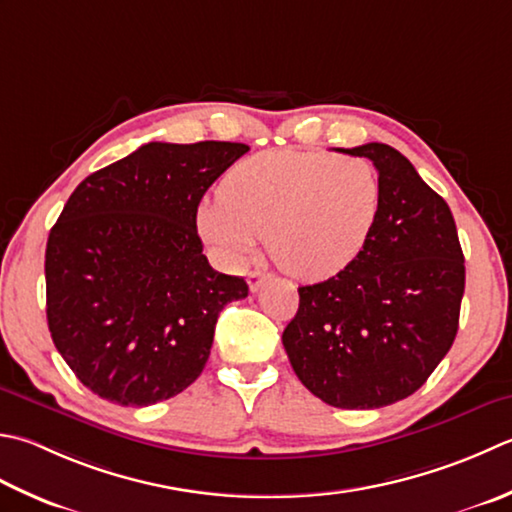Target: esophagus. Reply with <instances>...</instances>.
Wrapping results in <instances>:
<instances>
[{
  "instance_id": "obj_1",
  "label": "esophagus",
  "mask_w": 512,
  "mask_h": 512,
  "mask_svg": "<svg viewBox=\"0 0 512 512\" xmlns=\"http://www.w3.org/2000/svg\"><path fill=\"white\" fill-rule=\"evenodd\" d=\"M266 277H268V275L262 273V270H253V273H248V288H250V293H257L259 286L264 284Z\"/></svg>"
}]
</instances>
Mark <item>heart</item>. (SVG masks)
I'll use <instances>...</instances> for the list:
<instances>
[{"mask_svg":"<svg viewBox=\"0 0 512 512\" xmlns=\"http://www.w3.org/2000/svg\"><path fill=\"white\" fill-rule=\"evenodd\" d=\"M222 197L197 208V230L228 266L266 237L284 273L319 282L362 253L382 210V179L364 157L266 150L228 170Z\"/></svg>","mask_w":512,"mask_h":512,"instance_id":"1","label":"heart"}]
</instances>
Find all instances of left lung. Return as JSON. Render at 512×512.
<instances>
[{"instance_id":"left-lung-1","label":"left lung","mask_w":512,"mask_h":512,"mask_svg":"<svg viewBox=\"0 0 512 512\" xmlns=\"http://www.w3.org/2000/svg\"><path fill=\"white\" fill-rule=\"evenodd\" d=\"M337 150L375 164L382 210L353 264L299 288L282 342L315 397L370 410L413 395L446 357L466 268L448 204L399 150L379 142Z\"/></svg>"}]
</instances>
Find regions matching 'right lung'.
I'll use <instances>...</instances> for the list:
<instances>
[{"instance_id":"right-lung-1","label":"right lung","mask_w":512,"mask_h":512,"mask_svg":"<svg viewBox=\"0 0 512 512\" xmlns=\"http://www.w3.org/2000/svg\"><path fill=\"white\" fill-rule=\"evenodd\" d=\"M246 144L150 142L88 175L50 228L46 317L88 390L150 406L202 375L222 308L244 277L213 270L197 206Z\"/></svg>"}]
</instances>
